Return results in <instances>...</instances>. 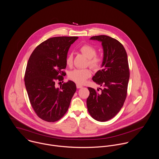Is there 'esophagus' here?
<instances>
[{
    "label": "esophagus",
    "instance_id": "esophagus-1",
    "mask_svg": "<svg viewBox=\"0 0 159 159\" xmlns=\"http://www.w3.org/2000/svg\"><path fill=\"white\" fill-rule=\"evenodd\" d=\"M76 88H77L78 89H80V88H83V86L77 84H76Z\"/></svg>",
    "mask_w": 159,
    "mask_h": 159
}]
</instances>
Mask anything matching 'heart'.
<instances>
[{
	"instance_id": "b5f03b06",
	"label": "heart",
	"mask_w": 159,
	"mask_h": 159,
	"mask_svg": "<svg viewBox=\"0 0 159 159\" xmlns=\"http://www.w3.org/2000/svg\"><path fill=\"white\" fill-rule=\"evenodd\" d=\"M80 52L88 58V64L91 68L95 70L99 69L103 63L102 57L97 56V49L90 44H85L80 48ZM73 54H68L66 57V64L71 66L73 64ZM91 71L88 68H78L71 71L68 75L69 78L78 84H84L91 77Z\"/></svg>"
}]
</instances>
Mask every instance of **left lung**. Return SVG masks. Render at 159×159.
Returning a JSON list of instances; mask_svg holds the SVG:
<instances>
[{
    "label": "left lung",
    "instance_id": "1",
    "mask_svg": "<svg viewBox=\"0 0 159 159\" xmlns=\"http://www.w3.org/2000/svg\"><path fill=\"white\" fill-rule=\"evenodd\" d=\"M91 40L101 42L103 46V68L95 73L92 80L104 88L98 92L88 88L90 93L87 107L93 119L105 122L119 112L126 99L130 77L127 54L123 45L109 36H93Z\"/></svg>",
    "mask_w": 159,
    "mask_h": 159
}]
</instances>
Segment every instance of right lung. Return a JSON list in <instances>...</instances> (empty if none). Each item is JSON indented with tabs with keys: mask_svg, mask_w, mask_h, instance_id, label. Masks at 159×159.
<instances>
[{
	"mask_svg": "<svg viewBox=\"0 0 159 159\" xmlns=\"http://www.w3.org/2000/svg\"><path fill=\"white\" fill-rule=\"evenodd\" d=\"M78 37H56L37 46L31 54L25 69L24 83L30 103L37 115L43 120L54 122L68 110L76 90L73 81L56 88V81L66 75V57L70 46Z\"/></svg>",
	"mask_w": 159,
	"mask_h": 159,
	"instance_id": "obj_1",
	"label": "right lung"
}]
</instances>
